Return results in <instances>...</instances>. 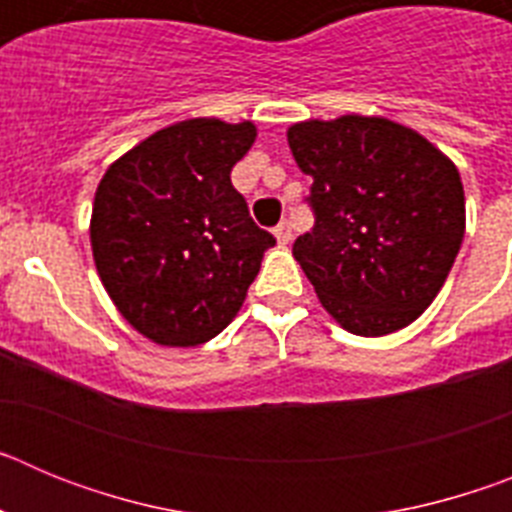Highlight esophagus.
Instances as JSON below:
<instances>
[{"label": "esophagus", "instance_id": "1", "mask_svg": "<svg viewBox=\"0 0 512 512\" xmlns=\"http://www.w3.org/2000/svg\"><path fill=\"white\" fill-rule=\"evenodd\" d=\"M274 235H277L279 243H284V246H287V243L292 241V225H289V220H282V223L274 228Z\"/></svg>", "mask_w": 512, "mask_h": 512}]
</instances>
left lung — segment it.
Masks as SVG:
<instances>
[{
  "label": "left lung",
  "mask_w": 512,
  "mask_h": 512,
  "mask_svg": "<svg viewBox=\"0 0 512 512\" xmlns=\"http://www.w3.org/2000/svg\"><path fill=\"white\" fill-rule=\"evenodd\" d=\"M312 176L310 233L292 246L325 310L356 336H387L431 305L464 241V187L449 158L384 117L287 130Z\"/></svg>",
  "instance_id": "obj_1"
}]
</instances>
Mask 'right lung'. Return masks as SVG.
Listing matches in <instances>:
<instances>
[{"mask_svg":"<svg viewBox=\"0 0 512 512\" xmlns=\"http://www.w3.org/2000/svg\"><path fill=\"white\" fill-rule=\"evenodd\" d=\"M253 140L251 122H176L117 158L99 182L89 228L99 279L153 343L215 338L277 243L230 182Z\"/></svg>","mask_w":512,"mask_h":512,"instance_id":"obj_1","label":"right lung"}]
</instances>
